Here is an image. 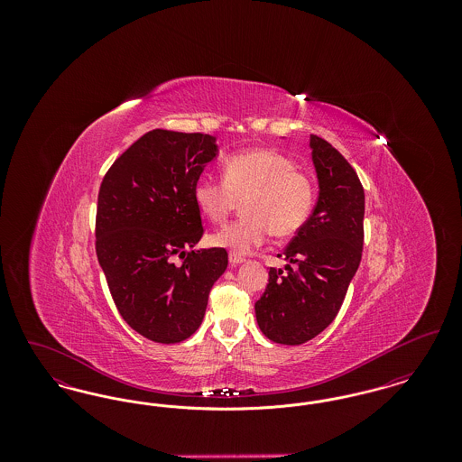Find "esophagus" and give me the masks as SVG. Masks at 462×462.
<instances>
[{
	"mask_svg": "<svg viewBox=\"0 0 462 462\" xmlns=\"http://www.w3.org/2000/svg\"><path fill=\"white\" fill-rule=\"evenodd\" d=\"M228 262L232 266H237V264L244 263L245 262V258H242L239 254H234V253H230V256H228Z\"/></svg>",
	"mask_w": 462,
	"mask_h": 462,
	"instance_id": "obj_1",
	"label": "esophagus"
}]
</instances>
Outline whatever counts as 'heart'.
Segmentation results:
<instances>
[{"mask_svg":"<svg viewBox=\"0 0 462 462\" xmlns=\"http://www.w3.org/2000/svg\"><path fill=\"white\" fill-rule=\"evenodd\" d=\"M194 199L200 213L218 225L244 200L245 217L213 234L209 241L234 254H247L262 245L270 232L279 239L300 232L311 215L315 187L287 155L254 149L228 155L223 180L200 176Z\"/></svg>","mask_w":462,"mask_h":462,"instance_id":"1","label":"heart"}]
</instances>
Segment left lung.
<instances>
[{"label":"left lung","instance_id":"obj_1","mask_svg":"<svg viewBox=\"0 0 462 462\" xmlns=\"http://www.w3.org/2000/svg\"><path fill=\"white\" fill-rule=\"evenodd\" d=\"M310 147L319 200L282 253L286 270L270 268L254 305L264 336L291 346L313 339L336 319L364 245L365 196L356 171L328 140L310 134Z\"/></svg>","mask_w":462,"mask_h":462}]
</instances>
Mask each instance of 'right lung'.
I'll return each instance as SVG.
<instances>
[{
    "mask_svg": "<svg viewBox=\"0 0 462 462\" xmlns=\"http://www.w3.org/2000/svg\"><path fill=\"white\" fill-rule=\"evenodd\" d=\"M215 140L145 133L114 161L98 190L95 251L110 296L128 326L155 343H180L199 329L228 264L223 247L187 253L204 234L194 185L217 155ZM176 255L183 264H174Z\"/></svg>",
    "mask_w": 462,
    "mask_h": 462,
    "instance_id": "add662e5",
    "label": "right lung"
}]
</instances>
